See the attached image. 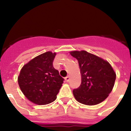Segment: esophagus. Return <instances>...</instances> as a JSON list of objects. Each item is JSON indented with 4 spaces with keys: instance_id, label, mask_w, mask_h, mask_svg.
Returning <instances> with one entry per match:
<instances>
[{
    "instance_id": "esophagus-1",
    "label": "esophagus",
    "mask_w": 131,
    "mask_h": 131,
    "mask_svg": "<svg viewBox=\"0 0 131 131\" xmlns=\"http://www.w3.org/2000/svg\"><path fill=\"white\" fill-rule=\"evenodd\" d=\"M64 79H65L66 82H68L69 81V80H70V76H69V75H68L67 77H66L64 78Z\"/></svg>"
}]
</instances>
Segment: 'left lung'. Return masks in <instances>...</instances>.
<instances>
[{
    "instance_id": "1",
    "label": "left lung",
    "mask_w": 131,
    "mask_h": 131,
    "mask_svg": "<svg viewBox=\"0 0 131 131\" xmlns=\"http://www.w3.org/2000/svg\"><path fill=\"white\" fill-rule=\"evenodd\" d=\"M81 73V84L73 91L78 102L85 105H96L103 102L112 92L116 73L111 64L103 58L85 51H73Z\"/></svg>"
}]
</instances>
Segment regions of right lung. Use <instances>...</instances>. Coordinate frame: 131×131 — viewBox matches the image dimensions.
I'll list each match as a JSON object with an SVG mask.
<instances>
[{
	"label": "right lung",
	"mask_w": 131,
	"mask_h": 131,
	"mask_svg": "<svg viewBox=\"0 0 131 131\" xmlns=\"http://www.w3.org/2000/svg\"><path fill=\"white\" fill-rule=\"evenodd\" d=\"M56 52L47 51L25 64L20 71L18 82L25 97L36 105L53 102L64 79L52 64Z\"/></svg>",
	"instance_id": "1"
}]
</instances>
